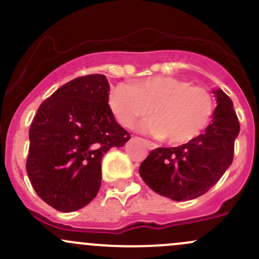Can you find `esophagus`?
Wrapping results in <instances>:
<instances>
[{"label": "esophagus", "mask_w": 259, "mask_h": 259, "mask_svg": "<svg viewBox=\"0 0 259 259\" xmlns=\"http://www.w3.org/2000/svg\"><path fill=\"white\" fill-rule=\"evenodd\" d=\"M142 142H143L144 146H146L148 149H151V151H152V149L157 148V146H155L154 143H152V142H149V141H147V140H142Z\"/></svg>", "instance_id": "esophagus-1"}]
</instances>
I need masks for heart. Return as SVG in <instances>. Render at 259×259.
Wrapping results in <instances>:
<instances>
[{
  "mask_svg": "<svg viewBox=\"0 0 259 259\" xmlns=\"http://www.w3.org/2000/svg\"><path fill=\"white\" fill-rule=\"evenodd\" d=\"M108 105L123 127H132L152 110L154 118L143 128L173 146L195 140L213 112V100L207 90L171 76L149 77L132 86L119 84L110 93Z\"/></svg>",
  "mask_w": 259,
  "mask_h": 259,
  "instance_id": "heart-1",
  "label": "heart"
}]
</instances>
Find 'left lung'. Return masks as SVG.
Returning <instances> with one entry per match:
<instances>
[{
  "mask_svg": "<svg viewBox=\"0 0 259 259\" xmlns=\"http://www.w3.org/2000/svg\"><path fill=\"white\" fill-rule=\"evenodd\" d=\"M212 94L218 106L202 135L183 146L154 149L141 164V178L159 195L174 201L199 197L232 163L240 122L230 97L221 89H213Z\"/></svg>",
  "mask_w": 259,
  "mask_h": 259,
  "instance_id": "obj_1",
  "label": "left lung"
}]
</instances>
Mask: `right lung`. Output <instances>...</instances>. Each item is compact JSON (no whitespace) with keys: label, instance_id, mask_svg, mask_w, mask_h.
Segmentation results:
<instances>
[{"label":"right lung","instance_id":"1","mask_svg":"<svg viewBox=\"0 0 259 259\" xmlns=\"http://www.w3.org/2000/svg\"><path fill=\"white\" fill-rule=\"evenodd\" d=\"M108 95L105 75L76 77L40 105L30 124V184L43 201L62 212L93 201L101 185L102 157L131 138L113 117Z\"/></svg>","mask_w":259,"mask_h":259}]
</instances>
